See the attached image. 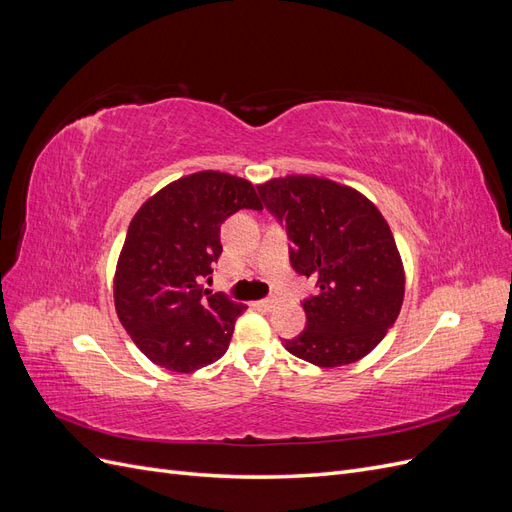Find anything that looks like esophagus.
<instances>
[{"instance_id": "1", "label": "esophagus", "mask_w": 512, "mask_h": 512, "mask_svg": "<svg viewBox=\"0 0 512 512\" xmlns=\"http://www.w3.org/2000/svg\"><path fill=\"white\" fill-rule=\"evenodd\" d=\"M258 305H260V307H265V309H273V307L277 305V299H275V297H267V299L258 301Z\"/></svg>"}]
</instances>
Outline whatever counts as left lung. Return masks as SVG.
Segmentation results:
<instances>
[{
    "instance_id": "left-lung-1",
    "label": "left lung",
    "mask_w": 512,
    "mask_h": 512,
    "mask_svg": "<svg viewBox=\"0 0 512 512\" xmlns=\"http://www.w3.org/2000/svg\"><path fill=\"white\" fill-rule=\"evenodd\" d=\"M256 188L286 226L292 269L316 280V294L303 301L307 327L284 348L318 367L363 359L404 303L406 275L389 224L369 198L331 179L288 175Z\"/></svg>"
}]
</instances>
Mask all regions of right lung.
<instances>
[{"label": "right lung", "mask_w": 512, "mask_h": 512, "mask_svg": "<svg viewBox=\"0 0 512 512\" xmlns=\"http://www.w3.org/2000/svg\"><path fill=\"white\" fill-rule=\"evenodd\" d=\"M239 209H262L254 185L203 170L168 183L136 211L115 271V309L151 363L192 374L228 350L247 305L203 280L222 254V224Z\"/></svg>", "instance_id": "add662e5"}]
</instances>
